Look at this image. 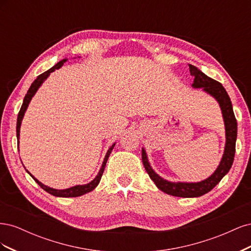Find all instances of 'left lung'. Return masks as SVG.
I'll use <instances>...</instances> for the list:
<instances>
[{
	"label": "left lung",
	"mask_w": 251,
	"mask_h": 251,
	"mask_svg": "<svg viewBox=\"0 0 251 251\" xmlns=\"http://www.w3.org/2000/svg\"><path fill=\"white\" fill-rule=\"evenodd\" d=\"M189 71H191L192 76L195 77L193 87L203 88L204 91H206L207 93L216 98L220 103V107L222 109L226 128V146L221 163H220L217 171L209 178L198 182V183H181V182H179V183H172V182L159 177L151 169L144 150H142L141 157L144 169L148 172L150 178L155 182L156 186L165 194L175 197H182V198H194V197H200L210 192L222 180L225 175L229 172L234 158L235 140H237L238 133L237 119H235L232 110L230 98L222 86V83L208 77L207 75H205L199 69H197L195 66L189 65Z\"/></svg>",
	"instance_id": "1"
}]
</instances>
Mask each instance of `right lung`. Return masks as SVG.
<instances>
[{"mask_svg":"<svg viewBox=\"0 0 251 251\" xmlns=\"http://www.w3.org/2000/svg\"><path fill=\"white\" fill-rule=\"evenodd\" d=\"M66 60H67V59L60 60L59 63H57L54 67H52L51 69H49L48 71L44 72L43 74L39 75V76L36 77V79H34V81L32 82V85L30 86V88H29V90H28V92H27V94H26V96H25V98H24V101H23L21 110H20V112H19V115H18V121H17V137H18V139H19V136H20V127H21V123H22L23 116H24L25 111H26V109H27V107H28V104H29L30 100H31L32 96L35 94L37 89H39V87L42 85L43 81L48 77V75H49L51 72L54 71L55 69H58V68L62 67V66L64 65V63L66 62ZM114 146H115V144H113V146L110 148V150L108 151L107 155H105V158H104V160H103L101 169H100V173H98L96 178H95L92 182H90L89 184H86V185H76V186H73V187L67 188V189H54V188H51V187H48V186H46V185H44L43 183H41V182H40L39 180L35 179L31 174H30L29 172H28V173L30 174V176H31V177L35 180L36 183L39 184V185L44 189V191H46V192L49 193L50 195H53V196H55V197H64V198H68V197H78V196H81V195H85V194H87V193H90L91 191H93V189L98 185V183H100V181L101 176H102V174H103V171H104V168H105V164H107L108 158H109V156H110V154H111V151H112Z\"/></svg>","mask_w":251,"mask_h":251,"instance_id":"1","label":"right lung"}]
</instances>
